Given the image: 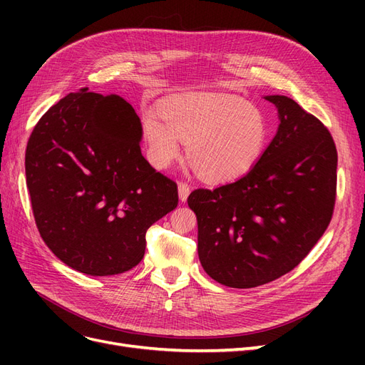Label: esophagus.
<instances>
[{
	"label": "esophagus",
	"mask_w": 365,
	"mask_h": 365,
	"mask_svg": "<svg viewBox=\"0 0 365 365\" xmlns=\"http://www.w3.org/2000/svg\"><path fill=\"white\" fill-rule=\"evenodd\" d=\"M190 185L189 184H185V182H180L178 184V196H180V201L181 202H185L187 201V197H189V195H190Z\"/></svg>",
	"instance_id": "34e87169"
}]
</instances>
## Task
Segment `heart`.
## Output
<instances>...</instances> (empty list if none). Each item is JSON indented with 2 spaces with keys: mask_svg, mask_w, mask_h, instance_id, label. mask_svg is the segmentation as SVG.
Here are the masks:
<instances>
[{
  "mask_svg": "<svg viewBox=\"0 0 365 365\" xmlns=\"http://www.w3.org/2000/svg\"><path fill=\"white\" fill-rule=\"evenodd\" d=\"M161 117L143 118L150 163L165 169L187 145V158L204 180L233 181L259 161L269 137L260 109L227 94H184L161 105Z\"/></svg>",
  "mask_w": 365,
  "mask_h": 365,
  "instance_id": "b5f03b06",
  "label": "heart"
}]
</instances>
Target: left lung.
Returning a JSON list of instances; mask_svg holds the SVG:
<instances>
[{
	"label": "left lung",
	"instance_id": "obj_1",
	"mask_svg": "<svg viewBox=\"0 0 365 365\" xmlns=\"http://www.w3.org/2000/svg\"><path fill=\"white\" fill-rule=\"evenodd\" d=\"M277 134L240 180L190 193L204 271L230 288H256L292 271L332 219L338 153L332 135L286 96Z\"/></svg>",
	"mask_w": 365,
	"mask_h": 365
}]
</instances>
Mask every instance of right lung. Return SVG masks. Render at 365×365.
Returning <instances> with one entry per match:
<instances>
[{
    "mask_svg": "<svg viewBox=\"0 0 365 365\" xmlns=\"http://www.w3.org/2000/svg\"><path fill=\"white\" fill-rule=\"evenodd\" d=\"M141 121L123 97L82 88L33 129L26 178L39 235L70 268L115 275L141 262L146 231L178 189L141 155Z\"/></svg>",
    "mask_w": 365,
    "mask_h": 365,
    "instance_id": "obj_1",
    "label": "right lung"
}]
</instances>
